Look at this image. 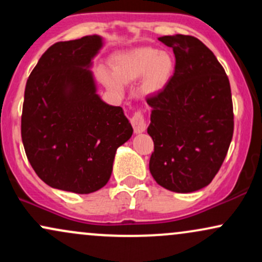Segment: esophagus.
Here are the masks:
<instances>
[{
    "label": "esophagus",
    "mask_w": 262,
    "mask_h": 262,
    "mask_svg": "<svg viewBox=\"0 0 262 262\" xmlns=\"http://www.w3.org/2000/svg\"><path fill=\"white\" fill-rule=\"evenodd\" d=\"M132 125H133L135 134H140L143 133V132H145L146 123H145V118H144L143 113L137 112L133 117H132Z\"/></svg>",
    "instance_id": "34e87169"
}]
</instances>
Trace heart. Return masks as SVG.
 <instances>
[{
  "mask_svg": "<svg viewBox=\"0 0 262 262\" xmlns=\"http://www.w3.org/2000/svg\"><path fill=\"white\" fill-rule=\"evenodd\" d=\"M113 73L108 69L98 70L101 82L114 92H122L124 83L141 80V91L146 95L161 92L169 85L175 61L166 52L143 47L118 54L112 59Z\"/></svg>",
  "mask_w": 262,
  "mask_h": 262,
  "instance_id": "obj_1",
  "label": "heart"
}]
</instances>
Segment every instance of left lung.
Returning a JSON list of instances; mask_svg holds the SVG:
<instances>
[{"label": "left lung", "instance_id": "8db88e82", "mask_svg": "<svg viewBox=\"0 0 262 262\" xmlns=\"http://www.w3.org/2000/svg\"><path fill=\"white\" fill-rule=\"evenodd\" d=\"M176 58L169 85L146 100L154 140L149 170L177 193L208 186L223 164L234 130L230 83L208 48L191 35H164Z\"/></svg>", "mask_w": 262, "mask_h": 262}]
</instances>
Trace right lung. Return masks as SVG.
Listing matches in <instances>:
<instances>
[{
	"instance_id": "right-lung-1",
	"label": "right lung",
	"mask_w": 262,
	"mask_h": 262,
	"mask_svg": "<svg viewBox=\"0 0 262 262\" xmlns=\"http://www.w3.org/2000/svg\"><path fill=\"white\" fill-rule=\"evenodd\" d=\"M103 45L97 34L55 43L27 80L23 146L33 170L53 188L98 191L110 180L117 149L133 134L123 108L97 93L91 68Z\"/></svg>"
}]
</instances>
